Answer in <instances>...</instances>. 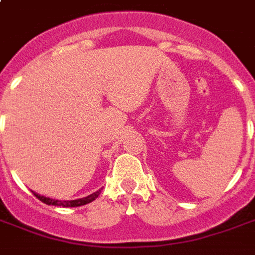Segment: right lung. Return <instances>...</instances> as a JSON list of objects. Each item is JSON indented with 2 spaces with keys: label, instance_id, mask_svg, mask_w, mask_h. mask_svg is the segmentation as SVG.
<instances>
[{
  "label": "right lung",
  "instance_id": "obj_1",
  "mask_svg": "<svg viewBox=\"0 0 255 255\" xmlns=\"http://www.w3.org/2000/svg\"><path fill=\"white\" fill-rule=\"evenodd\" d=\"M102 189L96 190L95 193L90 194L87 197H83V198H78V200H71V201H62V200H54V198H49V197H45V196H41V194L35 193L33 192V194L38 200H41L42 202H45L47 205H55V206H63V208H74V206H82V205H86L88 202L94 201L95 198H98V196L100 194Z\"/></svg>",
  "mask_w": 255,
  "mask_h": 255
}]
</instances>
